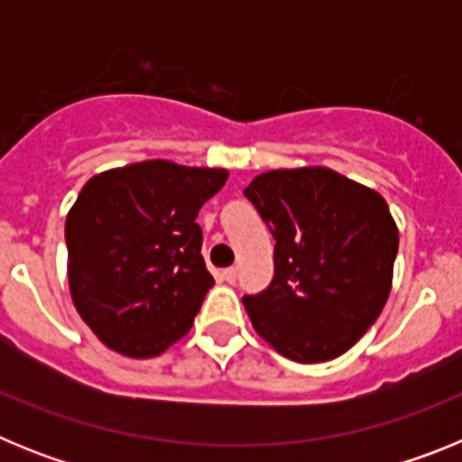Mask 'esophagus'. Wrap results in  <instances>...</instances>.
<instances>
[{
    "label": "esophagus",
    "instance_id": "34e87169",
    "mask_svg": "<svg viewBox=\"0 0 462 462\" xmlns=\"http://www.w3.org/2000/svg\"><path fill=\"white\" fill-rule=\"evenodd\" d=\"M222 277L228 282V284H234L236 277H238V271H236V268H226V271L222 273Z\"/></svg>",
    "mask_w": 462,
    "mask_h": 462
}]
</instances>
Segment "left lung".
I'll return each mask as SVG.
<instances>
[{
  "mask_svg": "<svg viewBox=\"0 0 462 462\" xmlns=\"http://www.w3.org/2000/svg\"><path fill=\"white\" fill-rule=\"evenodd\" d=\"M245 196L277 240L275 277L243 298L256 333L296 363L352 349L393 282L398 226L383 196L326 166L268 171Z\"/></svg>",
  "mask_w": 462,
  "mask_h": 462,
  "instance_id": "obj_1",
  "label": "left lung"
}]
</instances>
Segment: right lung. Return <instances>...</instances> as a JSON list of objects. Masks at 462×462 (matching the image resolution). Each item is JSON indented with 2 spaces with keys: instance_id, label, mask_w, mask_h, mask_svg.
<instances>
[{
  "instance_id": "add662e5",
  "label": "right lung",
  "mask_w": 462,
  "mask_h": 462,
  "mask_svg": "<svg viewBox=\"0 0 462 462\" xmlns=\"http://www.w3.org/2000/svg\"><path fill=\"white\" fill-rule=\"evenodd\" d=\"M226 178V169L148 159L85 182L64 224L69 291L108 349L152 358L189 333L215 284L196 217Z\"/></svg>"
}]
</instances>
